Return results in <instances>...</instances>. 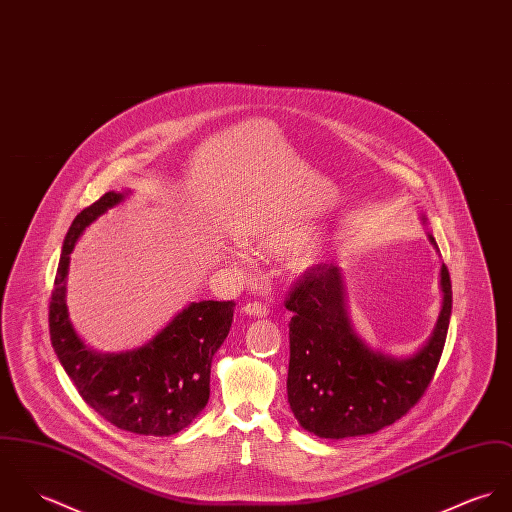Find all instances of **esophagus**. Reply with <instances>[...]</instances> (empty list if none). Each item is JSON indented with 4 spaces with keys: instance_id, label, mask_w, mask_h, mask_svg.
<instances>
[{
    "instance_id": "esophagus-1",
    "label": "esophagus",
    "mask_w": 512,
    "mask_h": 512,
    "mask_svg": "<svg viewBox=\"0 0 512 512\" xmlns=\"http://www.w3.org/2000/svg\"><path fill=\"white\" fill-rule=\"evenodd\" d=\"M241 310H243L245 316H253V318H265L269 314V308L261 302H249Z\"/></svg>"
}]
</instances>
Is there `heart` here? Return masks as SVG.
Segmentation results:
<instances>
[{
    "label": "heart",
    "mask_w": 512,
    "mask_h": 512,
    "mask_svg": "<svg viewBox=\"0 0 512 512\" xmlns=\"http://www.w3.org/2000/svg\"><path fill=\"white\" fill-rule=\"evenodd\" d=\"M320 237V228L308 222H296L288 224L283 228H273L265 231L253 241V247L261 253H269L275 257H290L306 251L312 247ZM312 259L310 257H300L298 267H310Z\"/></svg>",
    "instance_id": "1"
}]
</instances>
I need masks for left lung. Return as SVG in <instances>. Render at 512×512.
<instances>
[{
	"instance_id": "obj_1",
	"label": "left lung",
	"mask_w": 512,
	"mask_h": 512,
	"mask_svg": "<svg viewBox=\"0 0 512 512\" xmlns=\"http://www.w3.org/2000/svg\"><path fill=\"white\" fill-rule=\"evenodd\" d=\"M428 239L438 249L430 233ZM440 288L442 308L430 338L414 353L395 357L369 347L353 330L338 265H320L294 284L286 300L292 312L286 393L306 432L328 440L375 434L418 402L438 367L452 316L444 263Z\"/></svg>"
}]
</instances>
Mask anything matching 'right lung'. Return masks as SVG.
Wrapping results in <instances>:
<instances>
[{"label": "right lung", "mask_w": 512, "mask_h": 512, "mask_svg": "<svg viewBox=\"0 0 512 512\" xmlns=\"http://www.w3.org/2000/svg\"><path fill=\"white\" fill-rule=\"evenodd\" d=\"M129 192H106L68 229L49 306L51 341L80 397L100 416L125 432L172 436L208 404L212 357L228 338L235 304L190 302L157 336L127 351L102 353L82 341L66 306L70 253L84 229L121 204Z\"/></svg>", "instance_id": "obj_1"}]
</instances>
